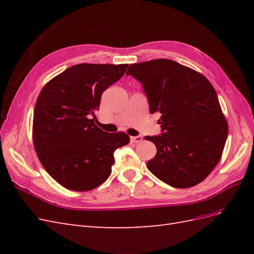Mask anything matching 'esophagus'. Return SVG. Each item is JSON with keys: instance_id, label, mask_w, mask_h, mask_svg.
I'll list each match as a JSON object with an SVG mask.
<instances>
[{"instance_id": "esophagus-1", "label": "esophagus", "mask_w": 254, "mask_h": 254, "mask_svg": "<svg viewBox=\"0 0 254 254\" xmlns=\"http://www.w3.org/2000/svg\"><path fill=\"white\" fill-rule=\"evenodd\" d=\"M130 140H131V142H133V143H141L142 140H143V137L141 135H136V136L130 137Z\"/></svg>"}]
</instances>
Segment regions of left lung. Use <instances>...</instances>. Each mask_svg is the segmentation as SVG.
Returning <instances> with one entry per match:
<instances>
[{
    "instance_id": "8db88e82",
    "label": "left lung",
    "mask_w": 254,
    "mask_h": 254,
    "mask_svg": "<svg viewBox=\"0 0 254 254\" xmlns=\"http://www.w3.org/2000/svg\"><path fill=\"white\" fill-rule=\"evenodd\" d=\"M150 113L160 112L161 135L145 136L157 147L147 168L177 189L194 187L217 165L228 136L216 91L200 73L170 59L130 64Z\"/></svg>"
}]
</instances>
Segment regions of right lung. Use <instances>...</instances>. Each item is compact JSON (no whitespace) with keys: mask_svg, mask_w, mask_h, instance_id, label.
<instances>
[{"mask_svg":"<svg viewBox=\"0 0 254 254\" xmlns=\"http://www.w3.org/2000/svg\"><path fill=\"white\" fill-rule=\"evenodd\" d=\"M128 64H80L51 79L37 98L33 141L37 156L54 180L67 190H91L111 174L115 149L130 141L108 133L93 119L103 92L125 74Z\"/></svg>","mask_w":254,"mask_h":254,"instance_id":"obj_1","label":"right lung"}]
</instances>
